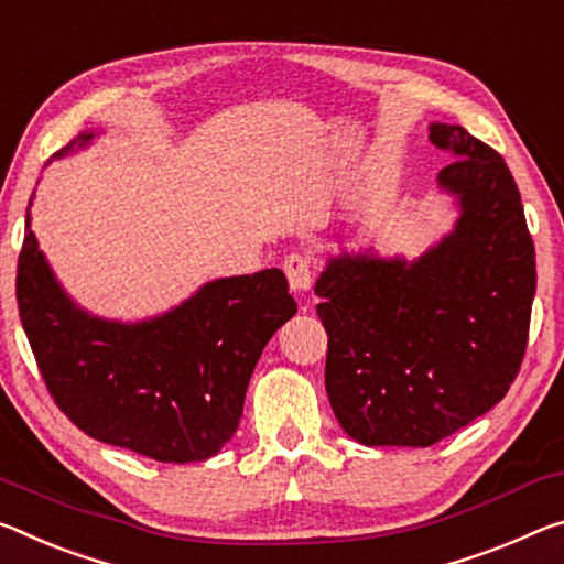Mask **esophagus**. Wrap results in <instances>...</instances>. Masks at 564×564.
Listing matches in <instances>:
<instances>
[{"mask_svg":"<svg viewBox=\"0 0 564 564\" xmlns=\"http://www.w3.org/2000/svg\"><path fill=\"white\" fill-rule=\"evenodd\" d=\"M283 271H285V279H289L291 291L299 293V296H306V293L311 291V283H314V273H311V258L303 253H291L289 258H285Z\"/></svg>","mask_w":564,"mask_h":564,"instance_id":"1","label":"esophagus"}]
</instances>
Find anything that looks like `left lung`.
I'll use <instances>...</instances> for the list:
<instances>
[{
  "label": "left lung",
  "mask_w": 564,
  "mask_h": 564,
  "mask_svg": "<svg viewBox=\"0 0 564 564\" xmlns=\"http://www.w3.org/2000/svg\"><path fill=\"white\" fill-rule=\"evenodd\" d=\"M452 158L436 175L457 220L409 261L341 250L316 281L326 391L366 446H432L499 404L520 371L538 289L534 243L502 155L432 122Z\"/></svg>",
  "instance_id": "1"
}]
</instances>
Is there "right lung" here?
<instances>
[{"label": "right lung", "mask_w": 564, "mask_h": 564, "mask_svg": "<svg viewBox=\"0 0 564 564\" xmlns=\"http://www.w3.org/2000/svg\"><path fill=\"white\" fill-rule=\"evenodd\" d=\"M89 130L55 153L87 148ZM32 208V198H30ZM26 208L17 263L24 334L52 399L97 442L155 462H205L236 434L265 344L296 314L279 268L203 283L165 314H89L57 281Z\"/></svg>", "instance_id": "add662e5"}]
</instances>
